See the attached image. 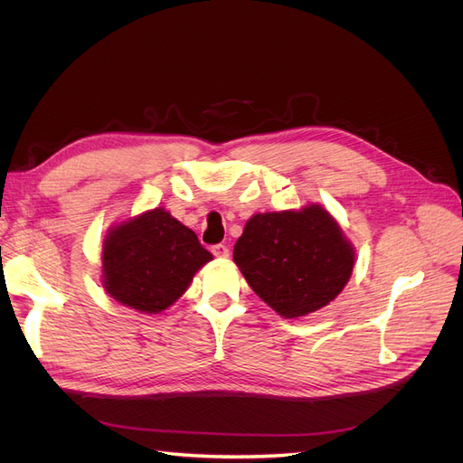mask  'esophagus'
<instances>
[{"label": "esophagus", "mask_w": 463, "mask_h": 463, "mask_svg": "<svg viewBox=\"0 0 463 463\" xmlns=\"http://www.w3.org/2000/svg\"><path fill=\"white\" fill-rule=\"evenodd\" d=\"M213 255L218 257V259H228L230 257V249H228V245L218 243V245L213 247Z\"/></svg>", "instance_id": "esophagus-1"}]
</instances>
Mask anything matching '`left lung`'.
Here are the masks:
<instances>
[{"mask_svg": "<svg viewBox=\"0 0 463 463\" xmlns=\"http://www.w3.org/2000/svg\"><path fill=\"white\" fill-rule=\"evenodd\" d=\"M233 260L266 305L298 318L340 296L354 272L355 249L328 210L311 203L250 216Z\"/></svg>", "mask_w": 463, "mask_h": 463, "instance_id": "1", "label": "left lung"}]
</instances>
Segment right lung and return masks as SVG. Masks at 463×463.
<instances>
[{
	"label": "right lung",
	"mask_w": 463,
	"mask_h": 463,
	"mask_svg": "<svg viewBox=\"0 0 463 463\" xmlns=\"http://www.w3.org/2000/svg\"><path fill=\"white\" fill-rule=\"evenodd\" d=\"M213 260L193 230L164 208L111 226L102 243V286L123 307L156 315L174 305Z\"/></svg>",
	"instance_id": "right-lung-1"
}]
</instances>
